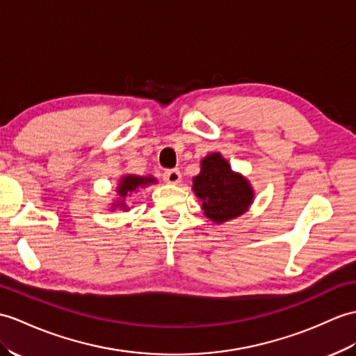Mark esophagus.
I'll return each mask as SVG.
<instances>
[{
	"instance_id": "34e87169",
	"label": "esophagus",
	"mask_w": 356,
	"mask_h": 356,
	"mask_svg": "<svg viewBox=\"0 0 356 356\" xmlns=\"http://www.w3.org/2000/svg\"><path fill=\"white\" fill-rule=\"evenodd\" d=\"M163 180L167 181V184H179L181 180V175L177 168L175 170H167L163 172Z\"/></svg>"
}]
</instances>
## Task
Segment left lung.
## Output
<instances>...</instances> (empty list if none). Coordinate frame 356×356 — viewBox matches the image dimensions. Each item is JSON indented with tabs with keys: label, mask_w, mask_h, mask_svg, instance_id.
<instances>
[{
	"label": "left lung",
	"mask_w": 356,
	"mask_h": 356,
	"mask_svg": "<svg viewBox=\"0 0 356 356\" xmlns=\"http://www.w3.org/2000/svg\"><path fill=\"white\" fill-rule=\"evenodd\" d=\"M193 189L203 202L204 216L216 222L243 216L253 200L249 181L232 172L220 153H212L202 161V171L194 177Z\"/></svg>",
	"instance_id": "1"
}]
</instances>
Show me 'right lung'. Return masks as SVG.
Instances as JSON below:
<instances>
[{
  "mask_svg": "<svg viewBox=\"0 0 356 356\" xmlns=\"http://www.w3.org/2000/svg\"><path fill=\"white\" fill-rule=\"evenodd\" d=\"M153 181H156V179H153V177L126 176V177L121 179V184H120V186H118V193H120V195L124 198V197H127L129 193L135 191L136 188L150 185V184H153ZM115 206H121V208H122L124 211H126V204H124L122 202H121V203H117Z\"/></svg>",
  "mask_w": 356,
  "mask_h": 356,
  "instance_id": "right-lung-1",
  "label": "right lung"
}]
</instances>
